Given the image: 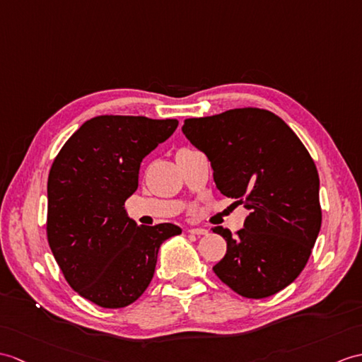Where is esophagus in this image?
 I'll return each instance as SVG.
<instances>
[{
	"label": "esophagus",
	"mask_w": 362,
	"mask_h": 362,
	"mask_svg": "<svg viewBox=\"0 0 362 362\" xmlns=\"http://www.w3.org/2000/svg\"><path fill=\"white\" fill-rule=\"evenodd\" d=\"M188 233L196 234V236H204V234H208L206 228H189Z\"/></svg>",
	"instance_id": "esophagus-1"
}]
</instances>
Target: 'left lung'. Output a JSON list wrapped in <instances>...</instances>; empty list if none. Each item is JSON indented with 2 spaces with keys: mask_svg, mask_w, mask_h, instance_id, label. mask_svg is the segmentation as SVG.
I'll return each mask as SVG.
<instances>
[{
  "mask_svg": "<svg viewBox=\"0 0 362 362\" xmlns=\"http://www.w3.org/2000/svg\"><path fill=\"white\" fill-rule=\"evenodd\" d=\"M182 131L208 156L217 189L250 209L236 236L213 228L226 240L214 273L243 298L281 291L304 270L322 222L319 175L304 143L259 107L187 119Z\"/></svg>",
  "mask_w": 362,
  "mask_h": 362,
  "instance_id": "8db88e82",
  "label": "left lung"
}]
</instances>
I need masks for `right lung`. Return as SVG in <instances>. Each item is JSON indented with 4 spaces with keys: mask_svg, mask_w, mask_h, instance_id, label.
Here are the masks:
<instances>
[{
    "mask_svg": "<svg viewBox=\"0 0 362 362\" xmlns=\"http://www.w3.org/2000/svg\"><path fill=\"white\" fill-rule=\"evenodd\" d=\"M174 119L98 115L69 137L47 179L49 247L67 284L103 308L137 300L153 279L162 243L177 225H137L124 202L143 157L177 128Z\"/></svg>",
    "mask_w": 362,
    "mask_h": 362,
    "instance_id": "obj_1",
    "label": "right lung"
}]
</instances>
